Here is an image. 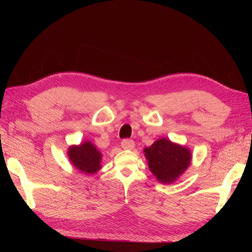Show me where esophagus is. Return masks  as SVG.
<instances>
[{"mask_svg":"<svg viewBox=\"0 0 252 252\" xmlns=\"http://www.w3.org/2000/svg\"><path fill=\"white\" fill-rule=\"evenodd\" d=\"M122 145V148L124 149H133L134 148V142L132 140H129V139H126V140H123L121 143Z\"/></svg>","mask_w":252,"mask_h":252,"instance_id":"1","label":"esophagus"}]
</instances>
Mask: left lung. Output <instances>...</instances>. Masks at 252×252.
<instances>
[{"label":"left lung","instance_id":"left-lung-1","mask_svg":"<svg viewBox=\"0 0 252 252\" xmlns=\"http://www.w3.org/2000/svg\"><path fill=\"white\" fill-rule=\"evenodd\" d=\"M149 170L161 184H172L186 171L191 163L190 149L181 144L161 138L144 148Z\"/></svg>","mask_w":252,"mask_h":252}]
</instances>
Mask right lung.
<instances>
[{"label":"right lung","mask_w":252,"mask_h":252,"mask_svg":"<svg viewBox=\"0 0 252 252\" xmlns=\"http://www.w3.org/2000/svg\"><path fill=\"white\" fill-rule=\"evenodd\" d=\"M67 156L71 165L82 173L94 174L102 168V152L90 141L71 145L68 147Z\"/></svg>","instance_id":"right-lung-1"}]
</instances>
